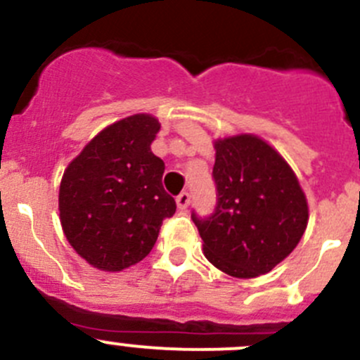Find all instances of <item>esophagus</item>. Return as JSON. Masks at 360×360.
<instances>
[{
  "label": "esophagus",
  "mask_w": 360,
  "mask_h": 360,
  "mask_svg": "<svg viewBox=\"0 0 360 360\" xmlns=\"http://www.w3.org/2000/svg\"><path fill=\"white\" fill-rule=\"evenodd\" d=\"M176 202H177V207H179L181 211H184V209H188V205H190L191 195L188 193V191H183V193L177 195Z\"/></svg>",
  "instance_id": "obj_1"
}]
</instances>
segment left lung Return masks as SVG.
Returning a JSON list of instances; mask_svg holds the SVG:
<instances>
[{
  "label": "left lung",
  "instance_id": "obj_1",
  "mask_svg": "<svg viewBox=\"0 0 360 360\" xmlns=\"http://www.w3.org/2000/svg\"><path fill=\"white\" fill-rule=\"evenodd\" d=\"M214 149V211L209 216L191 211L205 258L236 278L269 273L294 251L308 225L297 177L253 135L223 139Z\"/></svg>",
  "mask_w": 360,
  "mask_h": 360
}]
</instances>
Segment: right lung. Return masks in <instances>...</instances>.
I'll use <instances>...</instances> for the list:
<instances>
[{
  "mask_svg": "<svg viewBox=\"0 0 360 360\" xmlns=\"http://www.w3.org/2000/svg\"><path fill=\"white\" fill-rule=\"evenodd\" d=\"M160 123L137 114L100 131L65 170L59 216L73 250L93 267L121 271L149 255L176 200L153 155Z\"/></svg>",
  "mask_w": 360,
  "mask_h": 360,
  "instance_id": "obj_1",
  "label": "right lung"
}]
</instances>
